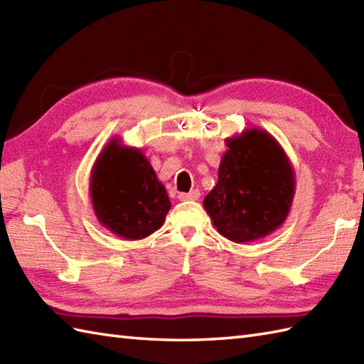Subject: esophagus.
I'll return each mask as SVG.
<instances>
[{"mask_svg":"<svg viewBox=\"0 0 364 364\" xmlns=\"http://www.w3.org/2000/svg\"><path fill=\"white\" fill-rule=\"evenodd\" d=\"M178 198H180L181 202H186V200H198L200 198V191L194 189V191L188 192V194H184V192H181V194H178Z\"/></svg>","mask_w":364,"mask_h":364,"instance_id":"34e87169","label":"esophagus"}]
</instances>
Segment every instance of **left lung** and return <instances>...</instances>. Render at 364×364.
Instances as JSON below:
<instances>
[{
  "label": "left lung",
  "instance_id": "8db88e82",
  "mask_svg": "<svg viewBox=\"0 0 364 364\" xmlns=\"http://www.w3.org/2000/svg\"><path fill=\"white\" fill-rule=\"evenodd\" d=\"M219 180L203 200L219 233L242 244L283 225L296 194L289 158L274 136L250 128L225 141Z\"/></svg>",
  "mask_w": 364,
  "mask_h": 364
}]
</instances>
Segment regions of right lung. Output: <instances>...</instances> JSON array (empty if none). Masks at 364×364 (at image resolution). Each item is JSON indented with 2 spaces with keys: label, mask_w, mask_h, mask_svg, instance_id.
Listing matches in <instances>:
<instances>
[{
  "label": "right lung",
  "mask_w": 364,
  "mask_h": 364,
  "mask_svg": "<svg viewBox=\"0 0 364 364\" xmlns=\"http://www.w3.org/2000/svg\"><path fill=\"white\" fill-rule=\"evenodd\" d=\"M89 192L98 222L127 241L159 230L172 206L150 161L139 149L122 145L117 137L98 154Z\"/></svg>",
  "instance_id": "add662e5"
}]
</instances>
